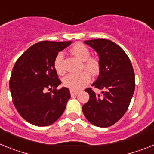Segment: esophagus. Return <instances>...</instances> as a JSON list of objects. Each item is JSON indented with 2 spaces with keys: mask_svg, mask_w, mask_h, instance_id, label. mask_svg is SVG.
Listing matches in <instances>:
<instances>
[{
  "mask_svg": "<svg viewBox=\"0 0 154 154\" xmlns=\"http://www.w3.org/2000/svg\"><path fill=\"white\" fill-rule=\"evenodd\" d=\"M79 93L78 91H74V90H70V94L71 95H77V94Z\"/></svg>",
  "mask_w": 154,
  "mask_h": 154,
  "instance_id": "esophagus-1",
  "label": "esophagus"
}]
</instances>
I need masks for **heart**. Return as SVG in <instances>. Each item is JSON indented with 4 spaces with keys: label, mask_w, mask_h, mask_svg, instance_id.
<instances>
[{
    "label": "heart",
    "mask_w": 154,
    "mask_h": 154,
    "mask_svg": "<svg viewBox=\"0 0 154 154\" xmlns=\"http://www.w3.org/2000/svg\"><path fill=\"white\" fill-rule=\"evenodd\" d=\"M70 53L73 57L82 61V68L85 69L91 75L95 76L101 70V63L99 59L95 57H90L91 52L85 44L77 42L70 49ZM56 71L59 74H63L66 69L63 63V54L59 53L56 56L53 62ZM91 77L86 71L80 73H70L64 77L63 80V85L71 90H79L90 82Z\"/></svg>",
    "instance_id": "heart-1"
}]
</instances>
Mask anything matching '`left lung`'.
Returning a JSON list of instances; mask_svg holds the SVG:
<instances>
[{
  "label": "left lung",
  "mask_w": 154,
  "mask_h": 154,
  "mask_svg": "<svg viewBox=\"0 0 154 154\" xmlns=\"http://www.w3.org/2000/svg\"><path fill=\"white\" fill-rule=\"evenodd\" d=\"M97 53L101 63L100 74L92 86L103 90L97 94L89 88V101L83 105V113L91 123L97 127L114 125L129 108L135 90L133 66L123 49L105 38L85 41Z\"/></svg>",
  "instance_id": "left-lung-1"
}]
</instances>
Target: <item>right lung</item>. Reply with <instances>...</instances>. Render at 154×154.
<instances>
[{"label": "right lung", "instance_id": "1", "mask_svg": "<svg viewBox=\"0 0 154 154\" xmlns=\"http://www.w3.org/2000/svg\"><path fill=\"white\" fill-rule=\"evenodd\" d=\"M69 42L42 41L21 55L13 67L9 88L15 109L24 119L36 126L53 124L62 116L70 97L53 66L58 53Z\"/></svg>", "mask_w": 154, "mask_h": 154}]
</instances>
